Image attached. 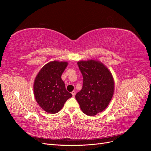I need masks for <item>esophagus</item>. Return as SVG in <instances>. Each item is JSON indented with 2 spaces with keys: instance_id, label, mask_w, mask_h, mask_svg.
<instances>
[{
  "instance_id": "obj_1",
  "label": "esophagus",
  "mask_w": 151,
  "mask_h": 151,
  "mask_svg": "<svg viewBox=\"0 0 151 151\" xmlns=\"http://www.w3.org/2000/svg\"><path fill=\"white\" fill-rule=\"evenodd\" d=\"M72 96H75V95H76V91H73L72 92Z\"/></svg>"
}]
</instances>
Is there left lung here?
I'll return each mask as SVG.
<instances>
[{"label":"left lung","instance_id":"8db88e82","mask_svg":"<svg viewBox=\"0 0 151 151\" xmlns=\"http://www.w3.org/2000/svg\"><path fill=\"white\" fill-rule=\"evenodd\" d=\"M77 65L83 77V88L76 95L81 109L86 115L94 116L106 108L114 92L111 72L101 62L80 61Z\"/></svg>","mask_w":151,"mask_h":151}]
</instances>
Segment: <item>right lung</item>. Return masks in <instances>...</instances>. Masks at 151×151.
<instances>
[{
  "label": "right lung",
  "mask_w": 151,
  "mask_h": 151,
  "mask_svg": "<svg viewBox=\"0 0 151 151\" xmlns=\"http://www.w3.org/2000/svg\"><path fill=\"white\" fill-rule=\"evenodd\" d=\"M67 66L66 62H50L43 67L36 77L34 83L36 101L48 113L58 112L67 100L72 96L66 90L61 78Z\"/></svg>",
  "instance_id": "add662e5"
}]
</instances>
